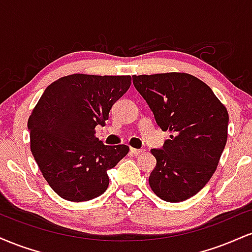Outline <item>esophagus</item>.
Returning a JSON list of instances; mask_svg holds the SVG:
<instances>
[{
  "label": "esophagus",
  "mask_w": 252,
  "mask_h": 252,
  "mask_svg": "<svg viewBox=\"0 0 252 252\" xmlns=\"http://www.w3.org/2000/svg\"><path fill=\"white\" fill-rule=\"evenodd\" d=\"M130 152L132 153L134 155H140L144 153V149H136V148H130Z\"/></svg>",
  "instance_id": "1"
}]
</instances>
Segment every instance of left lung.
<instances>
[{"label":"left lung","instance_id":"8db88e82","mask_svg":"<svg viewBox=\"0 0 252 252\" xmlns=\"http://www.w3.org/2000/svg\"><path fill=\"white\" fill-rule=\"evenodd\" d=\"M135 89L169 130L170 140L153 149V192L164 201L180 202L195 195L216 172L227 140V110L210 86L187 73L132 77Z\"/></svg>","mask_w":252,"mask_h":252}]
</instances>
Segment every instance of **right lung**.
<instances>
[{
    "label": "right lung",
    "mask_w": 252,
    "mask_h": 252,
    "mask_svg": "<svg viewBox=\"0 0 252 252\" xmlns=\"http://www.w3.org/2000/svg\"><path fill=\"white\" fill-rule=\"evenodd\" d=\"M130 76L72 74L46 88L28 120L31 150L52 189L70 201L105 192L108 170L128 154L126 144L105 146L94 128L128 91Z\"/></svg>",
    "instance_id": "obj_1"
}]
</instances>
